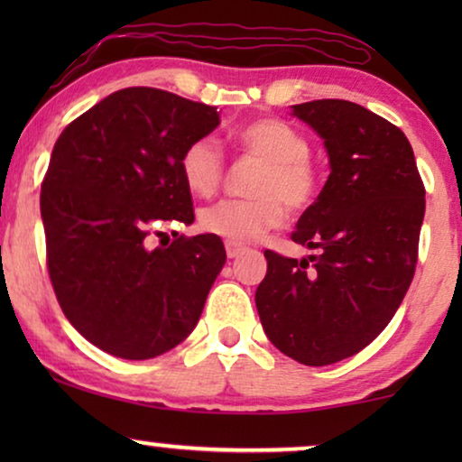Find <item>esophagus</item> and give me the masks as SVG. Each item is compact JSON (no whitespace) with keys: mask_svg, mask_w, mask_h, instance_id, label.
<instances>
[{"mask_svg":"<svg viewBox=\"0 0 462 462\" xmlns=\"http://www.w3.org/2000/svg\"><path fill=\"white\" fill-rule=\"evenodd\" d=\"M225 248H226V256L229 258H236L245 252V245L242 244H236V242H225Z\"/></svg>","mask_w":462,"mask_h":462,"instance_id":"34e87169","label":"esophagus"}]
</instances>
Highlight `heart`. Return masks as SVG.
<instances>
[{
    "label": "heart",
    "instance_id": "1",
    "mask_svg": "<svg viewBox=\"0 0 462 462\" xmlns=\"http://www.w3.org/2000/svg\"><path fill=\"white\" fill-rule=\"evenodd\" d=\"M233 143L242 155L261 162L250 182L248 199H220L199 214L201 229L226 239L248 244L277 229L288 210L302 212L319 191V174L309 160V141L288 122L258 117L233 132ZM180 176L187 189L199 198H210L225 179V157L214 138H198L182 151Z\"/></svg>",
    "mask_w": 462,
    "mask_h": 462
}]
</instances>
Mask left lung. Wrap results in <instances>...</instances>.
Masks as SVG:
<instances>
[{
  "instance_id": "8db88e82",
  "label": "left lung",
  "mask_w": 462,
  "mask_h": 462,
  "mask_svg": "<svg viewBox=\"0 0 462 462\" xmlns=\"http://www.w3.org/2000/svg\"><path fill=\"white\" fill-rule=\"evenodd\" d=\"M294 116L324 138L332 172L290 236L315 254L264 250L256 309L282 353L328 365L368 346L402 305L419 261L425 185L406 134L362 105L321 98L294 105Z\"/></svg>"
}]
</instances>
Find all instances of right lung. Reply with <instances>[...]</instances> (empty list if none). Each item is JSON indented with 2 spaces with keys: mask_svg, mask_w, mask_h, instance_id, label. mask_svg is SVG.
Wrapping results in <instances>:
<instances>
[{
  "mask_svg": "<svg viewBox=\"0 0 462 462\" xmlns=\"http://www.w3.org/2000/svg\"><path fill=\"white\" fill-rule=\"evenodd\" d=\"M217 125V106L138 86L81 113L54 144L40 195L50 282L75 330L111 356L157 357L198 326L223 242H151L193 223L179 162Z\"/></svg>",
  "mask_w": 462,
  "mask_h": 462,
  "instance_id": "1",
  "label": "right lung"
}]
</instances>
